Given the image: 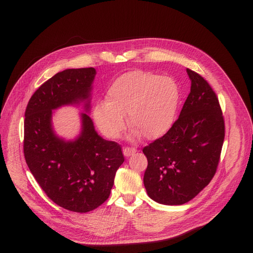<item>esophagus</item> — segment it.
I'll return each mask as SVG.
<instances>
[{"mask_svg": "<svg viewBox=\"0 0 253 253\" xmlns=\"http://www.w3.org/2000/svg\"><path fill=\"white\" fill-rule=\"evenodd\" d=\"M135 152H136V150L133 149V148H124V150H123V155H124L125 157H130V156L133 155Z\"/></svg>", "mask_w": 253, "mask_h": 253, "instance_id": "1", "label": "esophagus"}]
</instances>
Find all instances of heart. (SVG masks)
<instances>
[{
  "label": "heart",
  "mask_w": 253,
  "mask_h": 253,
  "mask_svg": "<svg viewBox=\"0 0 253 253\" xmlns=\"http://www.w3.org/2000/svg\"><path fill=\"white\" fill-rule=\"evenodd\" d=\"M177 104L178 89L173 80L135 70L114 80L106 91L105 102L95 104L93 118L102 133L115 139L125 128L124 115L127 114L133 135L141 134L152 140L169 130Z\"/></svg>",
  "instance_id": "b5f03b06"
}]
</instances>
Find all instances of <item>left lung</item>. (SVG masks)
Wrapping results in <instances>:
<instances>
[{
	"mask_svg": "<svg viewBox=\"0 0 253 253\" xmlns=\"http://www.w3.org/2000/svg\"><path fill=\"white\" fill-rule=\"evenodd\" d=\"M191 91L167 133L143 148L148 159L143 183L152 200L181 205L214 176L224 139L218 99L206 80L187 69Z\"/></svg>",
	"mask_w": 253,
	"mask_h": 253,
	"instance_id": "1",
	"label": "left lung"
}]
</instances>
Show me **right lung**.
<instances>
[{
    "label": "right lung",
    "mask_w": 253,
    "mask_h": 253,
    "mask_svg": "<svg viewBox=\"0 0 253 253\" xmlns=\"http://www.w3.org/2000/svg\"><path fill=\"white\" fill-rule=\"evenodd\" d=\"M95 76L93 68L57 73L34 93L24 114L23 152L32 174L53 202L80 213L109 198L124 162L121 147L99 136L88 115ZM66 105L84 106L74 140L59 137L52 127L54 111Z\"/></svg>",
    "instance_id": "1"
}]
</instances>
